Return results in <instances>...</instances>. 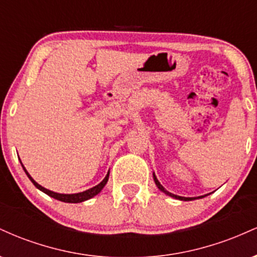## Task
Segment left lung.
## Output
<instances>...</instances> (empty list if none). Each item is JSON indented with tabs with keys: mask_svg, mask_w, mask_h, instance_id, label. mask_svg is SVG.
Returning a JSON list of instances; mask_svg holds the SVG:
<instances>
[{
	"mask_svg": "<svg viewBox=\"0 0 257 257\" xmlns=\"http://www.w3.org/2000/svg\"><path fill=\"white\" fill-rule=\"evenodd\" d=\"M153 180H155V184L157 185V187L159 188V190L162 191V192L163 193H166L167 196H170V197H173V198H175V199H180V200H194V199H198V198H203V197H205V196H208V194H204V196H199V197H181V196H176V194H173V193H170V192H168V191L166 190V188L163 187V186L161 185V182L158 181V179H157V176L155 175V173H153Z\"/></svg>",
	"mask_w": 257,
	"mask_h": 257,
	"instance_id": "obj_1",
	"label": "left lung"
}]
</instances>
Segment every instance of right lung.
Segmentation results:
<instances>
[{"instance_id":"add662e5","label":"right lung","mask_w":257,"mask_h":257,"mask_svg":"<svg viewBox=\"0 0 257 257\" xmlns=\"http://www.w3.org/2000/svg\"><path fill=\"white\" fill-rule=\"evenodd\" d=\"M20 163H22V162H20ZM22 167H23V169H24V172L26 173V175H28V178L31 180L32 184L36 186L38 190L42 191V192H44L46 194H48V196L52 197V198L58 199V200H60V202H65V203H82V202H84V200H88V199L93 198L94 196H96V194L100 193V191H101L102 188H104V186H105L106 184H107V181H108V175H110V172H108L107 175L105 176V179L102 180V181L100 182V184H98L96 186H94V187L89 188V190L83 191V192H79V193L65 194V193L53 192V191L47 190V188H44V187H42V186H41V185H38L37 182L35 181V180L31 178V175L28 173V170L25 169V167L23 166V163H22Z\"/></svg>"}]
</instances>
